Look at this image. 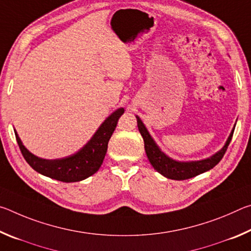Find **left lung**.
<instances>
[{
	"label": "left lung",
	"mask_w": 251,
	"mask_h": 251,
	"mask_svg": "<svg viewBox=\"0 0 251 251\" xmlns=\"http://www.w3.org/2000/svg\"><path fill=\"white\" fill-rule=\"evenodd\" d=\"M136 118H137L139 133L143 136L144 144H145L146 155L148 157V160L151 161V166L163 176L169 178V179L175 180L189 179V178H193L199 175V174H202L209 171L211 168H214L224 157L228 145L230 144L233 130H235V127H233L225 146L218 152H216L215 155L209 157V158L195 161H177L169 158L167 155H165L159 150V147L156 145L155 141L151 138L150 133H148L145 125L143 124L141 118L138 116H136Z\"/></svg>",
	"instance_id": "left-lung-1"
}]
</instances>
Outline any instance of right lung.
<instances>
[{
    "mask_svg": "<svg viewBox=\"0 0 251 251\" xmlns=\"http://www.w3.org/2000/svg\"><path fill=\"white\" fill-rule=\"evenodd\" d=\"M124 114V108H118L104 121L91 141L82 150L69 157L59 159H43L29 152L21 142L16 131L15 137L24 159L34 171L63 182H74L86 179L99 171L107 151L110 136L116 128L117 122Z\"/></svg>",
    "mask_w": 251,
    "mask_h": 251,
    "instance_id": "obj_1",
    "label": "right lung"
}]
</instances>
